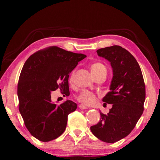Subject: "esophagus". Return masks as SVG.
Listing matches in <instances>:
<instances>
[{
    "label": "esophagus",
    "mask_w": 160,
    "mask_h": 160,
    "mask_svg": "<svg viewBox=\"0 0 160 160\" xmlns=\"http://www.w3.org/2000/svg\"><path fill=\"white\" fill-rule=\"evenodd\" d=\"M78 107H79L80 109H87V108H88L87 106H84V105H82V104H80L79 106H78Z\"/></svg>",
    "instance_id": "1"
}]
</instances>
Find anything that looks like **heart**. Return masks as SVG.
<instances>
[{
  "label": "heart",
  "mask_w": 160,
  "mask_h": 160,
  "mask_svg": "<svg viewBox=\"0 0 160 160\" xmlns=\"http://www.w3.org/2000/svg\"><path fill=\"white\" fill-rule=\"evenodd\" d=\"M103 70H106V67L103 64L100 62H95L93 63L91 66V71L92 75L95 76L97 75L98 73H100V71H103ZM74 77V71H73L70 76V82H72ZM95 95H94L91 92L84 90L81 92L79 95L77 97V100L78 102H82V104L84 105H91L92 104L95 100Z\"/></svg>",
  "instance_id": "b5f03b06"
}]
</instances>
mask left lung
<instances>
[{
  "label": "left lung",
  "instance_id": "obj_1",
  "mask_svg": "<svg viewBox=\"0 0 160 160\" xmlns=\"http://www.w3.org/2000/svg\"><path fill=\"white\" fill-rule=\"evenodd\" d=\"M97 53L112 68L110 91L102 98L112 108L107 114L100 112V122L90 130L100 141L113 143L128 136L141 117L145 84L139 64L128 50L115 45L98 49Z\"/></svg>",
  "mask_w": 160,
  "mask_h": 160
}]
</instances>
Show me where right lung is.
Returning <instances> with one entry per match:
<instances>
[{"label":"right lung","mask_w":160,"mask_h":160,"mask_svg":"<svg viewBox=\"0 0 160 160\" xmlns=\"http://www.w3.org/2000/svg\"><path fill=\"white\" fill-rule=\"evenodd\" d=\"M86 57L51 47L32 54L24 64L17 86L19 112L28 131L39 141H52L64 132L68 116L77 105L69 100L54 104L51 94L60 89L69 96V74Z\"/></svg>","instance_id":"1"}]
</instances>
